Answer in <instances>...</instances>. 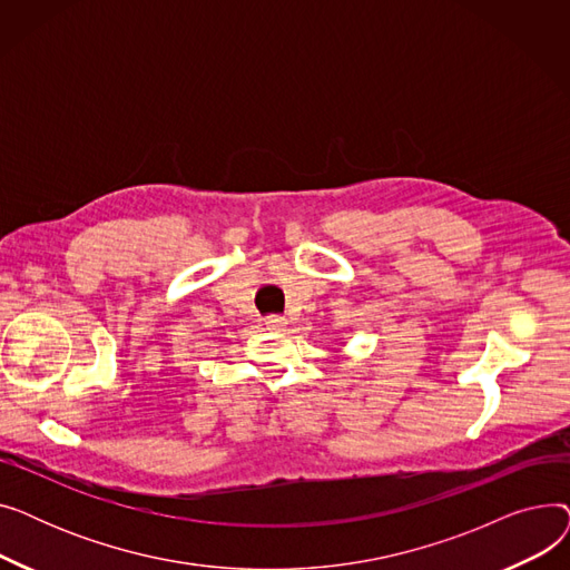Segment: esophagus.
<instances>
[{"label": "esophagus", "instance_id": "obj_1", "mask_svg": "<svg viewBox=\"0 0 570 570\" xmlns=\"http://www.w3.org/2000/svg\"><path fill=\"white\" fill-rule=\"evenodd\" d=\"M265 325H267V331H282V327L286 325V318L284 316H267L265 318Z\"/></svg>", "mask_w": 570, "mask_h": 570}]
</instances>
